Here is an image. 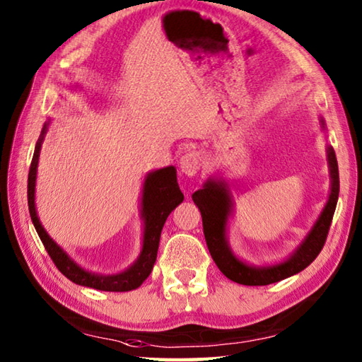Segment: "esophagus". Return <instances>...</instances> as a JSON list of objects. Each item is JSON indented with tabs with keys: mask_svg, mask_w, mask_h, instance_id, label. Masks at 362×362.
I'll list each match as a JSON object with an SVG mask.
<instances>
[{
	"mask_svg": "<svg viewBox=\"0 0 362 362\" xmlns=\"http://www.w3.org/2000/svg\"><path fill=\"white\" fill-rule=\"evenodd\" d=\"M201 169V155L198 152H187L185 155L180 158V170L188 177H193L194 174H198V170Z\"/></svg>",
	"mask_w": 362,
	"mask_h": 362,
	"instance_id": "1",
	"label": "esophagus"
}]
</instances>
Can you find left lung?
I'll return each mask as SVG.
<instances>
[{"instance_id": "left-lung-1", "label": "left lung", "mask_w": 362, "mask_h": 362, "mask_svg": "<svg viewBox=\"0 0 362 362\" xmlns=\"http://www.w3.org/2000/svg\"><path fill=\"white\" fill-rule=\"evenodd\" d=\"M321 124L325 128L323 120H321ZM327 164H329L331 175V193L323 212L320 214L310 233L305 235V239L302 240V244L290 258L274 266H250L247 262L240 261L229 248L226 239V225L229 215L233 212V199L225 182H215L214 179H209L204 183V187L192 196L194 204L201 210L204 235H206L209 252L212 255L215 264L229 280L248 286L271 285L304 271L317 258L325 245L327 233H329V226L339 199V166L336 152H334L332 147H327Z\"/></svg>"}]
</instances>
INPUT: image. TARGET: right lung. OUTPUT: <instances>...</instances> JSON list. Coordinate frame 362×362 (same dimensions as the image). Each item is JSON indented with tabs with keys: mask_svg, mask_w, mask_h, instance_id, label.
<instances>
[{
	"mask_svg": "<svg viewBox=\"0 0 362 362\" xmlns=\"http://www.w3.org/2000/svg\"><path fill=\"white\" fill-rule=\"evenodd\" d=\"M47 127L49 122L44 124L41 136H39V141L36 142L35 155H33L28 173V209L37 235L41 238L45 250H47L52 261L55 262L58 271H60L64 277H68L71 281H74V284L95 288V290L100 291L136 290V288H139L142 285V281L148 277L150 272H152L156 261V253H158L161 229L164 226V221H166L169 214L183 201V193L180 192L179 183H177L175 168L168 166L158 170H153V173H148L146 177L141 202V216L144 220L142 250L139 258L133 262V266H129L127 271L114 275H100L88 272L81 266H77L66 255V252H63V248L52 240L50 235L45 233V229L42 228L36 214L35 187L37 161L39 152H41V144L44 141L45 133H47Z\"/></svg>",
	"mask_w": 362,
	"mask_h": 362,
	"instance_id": "obj_1",
	"label": "right lung"
}]
</instances>
